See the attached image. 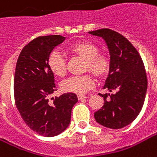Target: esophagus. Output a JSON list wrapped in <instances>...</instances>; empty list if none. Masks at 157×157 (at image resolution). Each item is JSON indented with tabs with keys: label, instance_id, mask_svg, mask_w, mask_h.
Instances as JSON below:
<instances>
[{
	"label": "esophagus",
	"instance_id": "esophagus-1",
	"mask_svg": "<svg viewBox=\"0 0 157 157\" xmlns=\"http://www.w3.org/2000/svg\"><path fill=\"white\" fill-rule=\"evenodd\" d=\"M77 98H78L79 100H82V99L87 98V97H86L85 95H82V94H79V95H77Z\"/></svg>",
	"mask_w": 157,
	"mask_h": 157
}]
</instances>
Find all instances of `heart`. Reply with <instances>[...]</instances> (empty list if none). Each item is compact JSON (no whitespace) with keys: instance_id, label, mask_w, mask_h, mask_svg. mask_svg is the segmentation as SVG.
<instances>
[{"instance_id":"obj_1","label":"heart","mask_w":157,"mask_h":157,"mask_svg":"<svg viewBox=\"0 0 157 157\" xmlns=\"http://www.w3.org/2000/svg\"><path fill=\"white\" fill-rule=\"evenodd\" d=\"M71 54L85 59L83 72H91L98 78H104L111 68L109 57L99 53V48L95 43L89 41H80L72 44L68 49ZM48 67L56 76L63 77L67 73V59L58 51H52L48 57ZM94 85V79L91 74L81 76H73L61 83V89L65 92L82 94L87 92Z\"/></svg>"}]
</instances>
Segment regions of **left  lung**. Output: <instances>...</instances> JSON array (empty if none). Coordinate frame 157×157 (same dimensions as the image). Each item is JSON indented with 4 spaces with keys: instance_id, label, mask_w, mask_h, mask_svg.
<instances>
[{
    "instance_id": "1",
    "label": "left lung",
    "mask_w": 157,
    "mask_h": 157,
    "mask_svg": "<svg viewBox=\"0 0 157 157\" xmlns=\"http://www.w3.org/2000/svg\"><path fill=\"white\" fill-rule=\"evenodd\" d=\"M106 41L111 58V68L104 89L111 94H100L104 106L94 113L99 124L121 129L132 123L141 111L147 89L142 59L124 35L108 28L89 32Z\"/></svg>"
}]
</instances>
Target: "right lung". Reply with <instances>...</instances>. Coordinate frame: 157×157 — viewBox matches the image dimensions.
I'll use <instances>...</instances> for the list:
<instances>
[{
    "label": "right lung",
    "instance_id": "add662e5",
    "mask_svg": "<svg viewBox=\"0 0 157 157\" xmlns=\"http://www.w3.org/2000/svg\"><path fill=\"white\" fill-rule=\"evenodd\" d=\"M64 40L61 35L33 39L24 47L16 65L17 108L26 125L44 137L57 136L68 127L72 108L78 101L76 95L70 92L51 98L57 90L47 60L52 50Z\"/></svg>",
    "mask_w": 157,
    "mask_h": 157
}]
</instances>
